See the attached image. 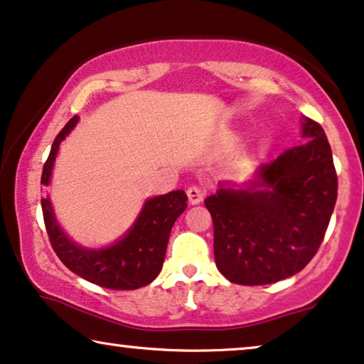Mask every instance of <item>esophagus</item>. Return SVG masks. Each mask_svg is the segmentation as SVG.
<instances>
[{"label": "esophagus", "mask_w": 364, "mask_h": 364, "mask_svg": "<svg viewBox=\"0 0 364 364\" xmlns=\"http://www.w3.org/2000/svg\"><path fill=\"white\" fill-rule=\"evenodd\" d=\"M186 194L189 204H199L204 199V196H206V191L199 186H189L186 189Z\"/></svg>", "instance_id": "esophagus-1"}]
</instances>
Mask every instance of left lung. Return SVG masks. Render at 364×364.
<instances>
[{"instance_id":"obj_1","label":"left lung","mask_w":364,"mask_h":364,"mask_svg":"<svg viewBox=\"0 0 364 364\" xmlns=\"http://www.w3.org/2000/svg\"><path fill=\"white\" fill-rule=\"evenodd\" d=\"M300 146L264 163L244 188L204 199L214 226V259L239 285L274 284L300 272L325 237L338 178L323 129L304 119Z\"/></svg>"}]
</instances>
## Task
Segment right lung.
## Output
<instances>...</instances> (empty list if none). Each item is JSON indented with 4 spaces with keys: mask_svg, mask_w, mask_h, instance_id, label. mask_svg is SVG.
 I'll return each instance as SVG.
<instances>
[{
    "mask_svg": "<svg viewBox=\"0 0 364 364\" xmlns=\"http://www.w3.org/2000/svg\"><path fill=\"white\" fill-rule=\"evenodd\" d=\"M77 122L79 117L74 115L54 138L41 176V184L44 186L49 184L60 141ZM186 199L183 189L148 199L130 231L110 247L97 250L80 247L64 234L55 221L49 196L41 199V206L50 245L65 267L105 289L135 290L153 282L160 274L165 262L168 237L173 224L188 206Z\"/></svg>",
    "mask_w": 364,
    "mask_h": 364,
    "instance_id": "obj_1",
    "label": "right lung"
}]
</instances>
